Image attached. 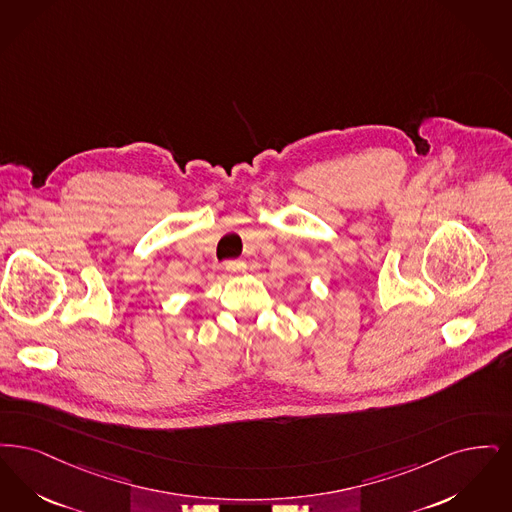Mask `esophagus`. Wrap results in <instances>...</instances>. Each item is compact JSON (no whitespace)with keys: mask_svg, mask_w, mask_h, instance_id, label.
<instances>
[{"mask_svg":"<svg viewBox=\"0 0 512 512\" xmlns=\"http://www.w3.org/2000/svg\"><path fill=\"white\" fill-rule=\"evenodd\" d=\"M225 269H227L229 273H241V271H245L246 264L243 260H227V262H225Z\"/></svg>","mask_w":512,"mask_h":512,"instance_id":"obj_1","label":"esophagus"}]
</instances>
